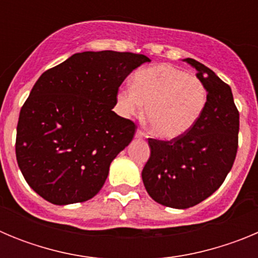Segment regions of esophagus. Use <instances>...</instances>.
Wrapping results in <instances>:
<instances>
[{"label":"esophagus","mask_w":258,"mask_h":258,"mask_svg":"<svg viewBox=\"0 0 258 258\" xmlns=\"http://www.w3.org/2000/svg\"><path fill=\"white\" fill-rule=\"evenodd\" d=\"M146 134L143 133L142 131H137L136 132V138H138V140H142V138H145Z\"/></svg>","instance_id":"esophagus-1"}]
</instances>
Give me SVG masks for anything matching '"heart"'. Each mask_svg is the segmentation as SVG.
<instances>
[{
	"label": "heart",
	"instance_id": "obj_1",
	"mask_svg": "<svg viewBox=\"0 0 258 258\" xmlns=\"http://www.w3.org/2000/svg\"><path fill=\"white\" fill-rule=\"evenodd\" d=\"M208 92L202 80L170 64L140 70L133 86L117 94L124 115H137L146 104V121L154 136L173 140L187 133L206 108Z\"/></svg>",
	"mask_w": 258,
	"mask_h": 258
}]
</instances>
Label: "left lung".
Returning a JSON list of instances; mask_svg holds the SVG:
<instances>
[{"label":"left lung","mask_w":258,"mask_h":258,"mask_svg":"<svg viewBox=\"0 0 258 258\" xmlns=\"http://www.w3.org/2000/svg\"><path fill=\"white\" fill-rule=\"evenodd\" d=\"M183 60L198 71L207 88L204 112L183 136L172 141L150 138L151 155L142 170L150 197L175 209L197 206L223 183L235 160L239 133L231 88L195 59Z\"/></svg>","instance_id":"8db88e82"}]
</instances>
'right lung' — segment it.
Instances as JSON below:
<instances>
[{
  "label": "right lung",
  "instance_id": "obj_1",
  "mask_svg": "<svg viewBox=\"0 0 258 258\" xmlns=\"http://www.w3.org/2000/svg\"><path fill=\"white\" fill-rule=\"evenodd\" d=\"M142 54L84 51L45 71L20 109L18 165L41 198L56 206L86 202L103 187L109 165L136 125L112 111Z\"/></svg>",
  "mask_w": 258,
  "mask_h": 258
}]
</instances>
